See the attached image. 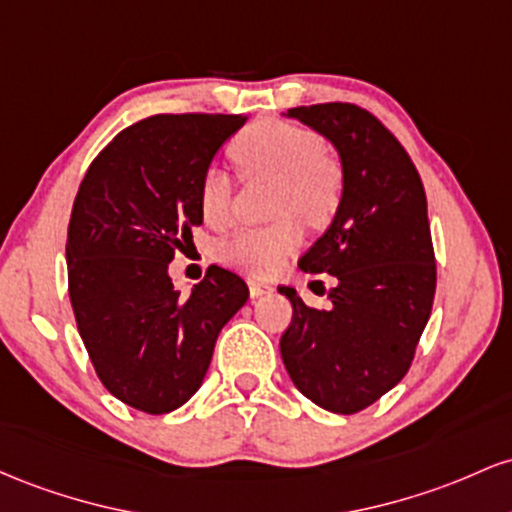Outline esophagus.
<instances>
[{
  "label": "esophagus",
  "instance_id": "obj_1",
  "mask_svg": "<svg viewBox=\"0 0 512 512\" xmlns=\"http://www.w3.org/2000/svg\"><path fill=\"white\" fill-rule=\"evenodd\" d=\"M268 292H273V285L261 283V280H249V295L254 297V300L261 295H268Z\"/></svg>",
  "mask_w": 512,
  "mask_h": 512
}]
</instances>
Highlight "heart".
<instances>
[{"label":"heart","instance_id":"1","mask_svg":"<svg viewBox=\"0 0 512 512\" xmlns=\"http://www.w3.org/2000/svg\"><path fill=\"white\" fill-rule=\"evenodd\" d=\"M241 174L275 183V225L239 229L220 246L222 261L241 271L271 278L285 268L287 258L302 246L304 225L319 229L333 220L343 200V166L326 154L319 132L287 120H258L229 147ZM198 205L212 227L225 225L232 208V181L225 171H203L198 183Z\"/></svg>","mask_w":512,"mask_h":512}]
</instances>
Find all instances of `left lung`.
<instances>
[{"label":"left lung","instance_id":"left-lung-1","mask_svg":"<svg viewBox=\"0 0 512 512\" xmlns=\"http://www.w3.org/2000/svg\"><path fill=\"white\" fill-rule=\"evenodd\" d=\"M287 116L329 137L346 183L331 227L300 258L302 271L336 278L333 307L278 287L292 302L280 355L307 399L348 416L404 380L428 324L438 271L426 191L409 152L365 108L333 101Z\"/></svg>","mask_w":512,"mask_h":512}]
</instances>
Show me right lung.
Wrapping results in <instances>:
<instances>
[{
	"label": "right lung",
	"instance_id": "right-lung-1",
	"mask_svg": "<svg viewBox=\"0 0 512 512\" xmlns=\"http://www.w3.org/2000/svg\"><path fill=\"white\" fill-rule=\"evenodd\" d=\"M246 116L157 113L120 130L86 169L67 227V285L103 387L137 411L169 413L203 384L222 326L249 300L210 266L183 297L176 249L203 222L198 183Z\"/></svg>",
	"mask_w": 512,
	"mask_h": 512
}]
</instances>
